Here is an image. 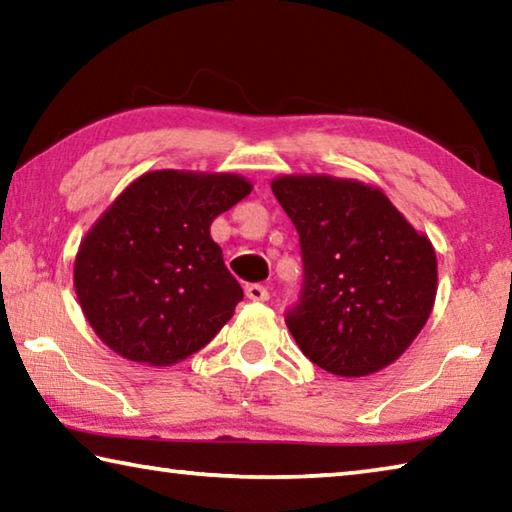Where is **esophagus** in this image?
Listing matches in <instances>:
<instances>
[{
    "label": "esophagus",
    "instance_id": "1",
    "mask_svg": "<svg viewBox=\"0 0 512 512\" xmlns=\"http://www.w3.org/2000/svg\"><path fill=\"white\" fill-rule=\"evenodd\" d=\"M246 298L255 300V302H266L268 300V289L262 287V284H248Z\"/></svg>",
    "mask_w": 512,
    "mask_h": 512
}]
</instances>
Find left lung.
Listing matches in <instances>:
<instances>
[{
    "instance_id": "left-lung-1",
    "label": "left lung",
    "mask_w": 512,
    "mask_h": 512,
    "mask_svg": "<svg viewBox=\"0 0 512 512\" xmlns=\"http://www.w3.org/2000/svg\"><path fill=\"white\" fill-rule=\"evenodd\" d=\"M271 189L300 237L305 280L287 327L302 354L339 377L400 359L436 300L431 241L359 180L282 176Z\"/></svg>"
}]
</instances>
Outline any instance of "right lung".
Segmentation results:
<instances>
[{
    "mask_svg": "<svg viewBox=\"0 0 512 512\" xmlns=\"http://www.w3.org/2000/svg\"><path fill=\"white\" fill-rule=\"evenodd\" d=\"M250 189L237 173L149 171L101 214L81 241L74 289L110 350L171 366L219 334L244 291L210 225Z\"/></svg>",
    "mask_w": 512,
    "mask_h": 512,
    "instance_id": "1",
    "label": "right lung"
}]
</instances>
